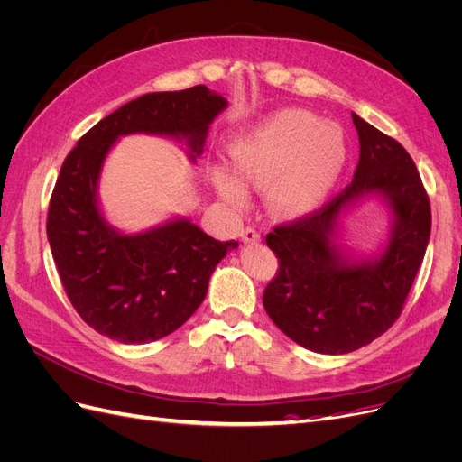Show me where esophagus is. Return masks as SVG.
Segmentation results:
<instances>
[{
  "instance_id": "34e87169",
  "label": "esophagus",
  "mask_w": 462,
  "mask_h": 462,
  "mask_svg": "<svg viewBox=\"0 0 462 462\" xmlns=\"http://www.w3.org/2000/svg\"><path fill=\"white\" fill-rule=\"evenodd\" d=\"M241 236H243L245 243H258L260 241V233L254 227H245L241 231Z\"/></svg>"
}]
</instances>
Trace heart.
Wrapping results in <instances>:
<instances>
[{"label": "heart", "mask_w": 462, "mask_h": 462, "mask_svg": "<svg viewBox=\"0 0 462 462\" xmlns=\"http://www.w3.org/2000/svg\"><path fill=\"white\" fill-rule=\"evenodd\" d=\"M236 175L226 163L214 167L219 194L235 208L248 204V190L268 189L279 214L310 212L337 185L346 163L339 125L319 121L304 109H282L231 144Z\"/></svg>", "instance_id": "b5f03b06"}]
</instances>
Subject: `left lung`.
I'll return each mask as SVG.
<instances>
[{
    "label": "left lung",
    "mask_w": 462,
    "mask_h": 462,
    "mask_svg": "<svg viewBox=\"0 0 462 462\" xmlns=\"http://www.w3.org/2000/svg\"><path fill=\"white\" fill-rule=\"evenodd\" d=\"M360 158L353 183L316 212L277 226L265 243L279 258L263 309L300 346L345 355L372 343L399 318L431 231V209L409 152L356 114ZM375 196L392 214L390 239L372 259H353L337 243L340 216Z\"/></svg>",
    "instance_id": "obj_1"
}]
</instances>
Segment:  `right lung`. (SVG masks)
<instances>
[{"label": "right lung", "instance_id": "add662e5", "mask_svg": "<svg viewBox=\"0 0 462 462\" xmlns=\"http://www.w3.org/2000/svg\"><path fill=\"white\" fill-rule=\"evenodd\" d=\"M226 107V97L204 85L144 94L96 123L65 158L48 241L69 300L106 337L131 345L173 333L202 304L221 258L239 246L216 241L187 217L133 235L109 226L97 200L109 150L125 134H160L185 141L197 162L209 123Z\"/></svg>", "mask_w": 462, "mask_h": 462}]
</instances>
